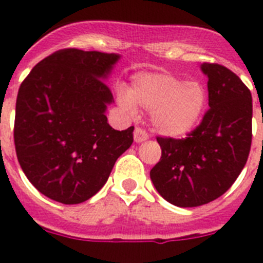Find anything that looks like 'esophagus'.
<instances>
[{
	"label": "esophagus",
	"instance_id": "esophagus-1",
	"mask_svg": "<svg viewBox=\"0 0 263 263\" xmlns=\"http://www.w3.org/2000/svg\"><path fill=\"white\" fill-rule=\"evenodd\" d=\"M147 138H148L147 132H146L143 127L137 126L136 130H134V141L139 143V142H143V141H146Z\"/></svg>",
	"mask_w": 263,
	"mask_h": 263
}]
</instances>
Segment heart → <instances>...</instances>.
Returning a JSON list of instances; mask_svg holds the SVG:
<instances>
[{
	"mask_svg": "<svg viewBox=\"0 0 263 263\" xmlns=\"http://www.w3.org/2000/svg\"><path fill=\"white\" fill-rule=\"evenodd\" d=\"M208 93L200 81H183L171 73H138L129 93L120 95V104L129 111L136 105L152 110L155 129L164 136L184 137L200 122Z\"/></svg>",
	"mask_w": 263,
	"mask_h": 263,
	"instance_id": "heart-1",
	"label": "heart"
}]
</instances>
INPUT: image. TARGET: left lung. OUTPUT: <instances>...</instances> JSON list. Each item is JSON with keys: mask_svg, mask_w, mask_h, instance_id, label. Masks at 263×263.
Returning <instances> with one entry per match:
<instances>
[{"mask_svg": "<svg viewBox=\"0 0 263 263\" xmlns=\"http://www.w3.org/2000/svg\"><path fill=\"white\" fill-rule=\"evenodd\" d=\"M210 109L185 138L157 137L159 162L150 171L154 187L176 206H199L232 187L252 146V93L238 76L217 63H204Z\"/></svg>", "mask_w": 263, "mask_h": 263, "instance_id": "left-lung-1", "label": "left lung"}]
</instances>
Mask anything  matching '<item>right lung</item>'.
I'll use <instances>...</instances> for the list:
<instances>
[{
  "instance_id": "right-lung-1",
  "label": "right lung",
  "mask_w": 263,
  "mask_h": 263,
  "mask_svg": "<svg viewBox=\"0 0 263 263\" xmlns=\"http://www.w3.org/2000/svg\"><path fill=\"white\" fill-rule=\"evenodd\" d=\"M120 55L63 48L31 69L18 90L14 145L23 173L41 194L63 204L88 200L133 143L134 126L115 130L105 81Z\"/></svg>"
}]
</instances>
